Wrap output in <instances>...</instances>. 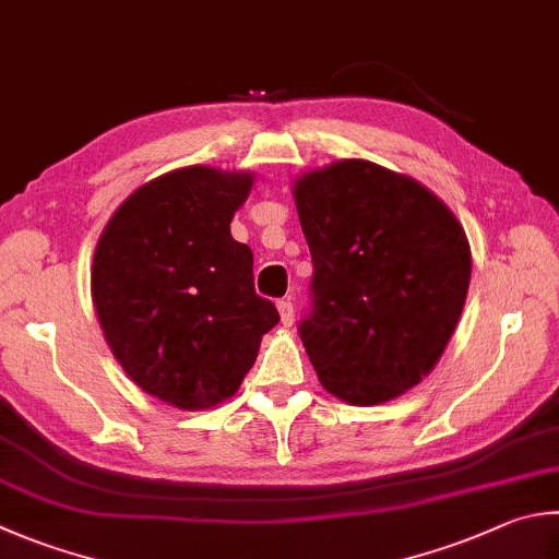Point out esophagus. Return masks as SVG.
<instances>
[{
  "instance_id": "esophagus-1",
  "label": "esophagus",
  "mask_w": 559,
  "mask_h": 559,
  "mask_svg": "<svg viewBox=\"0 0 559 559\" xmlns=\"http://www.w3.org/2000/svg\"><path fill=\"white\" fill-rule=\"evenodd\" d=\"M278 312H281V322H283V328H290V324L296 322V310H293V302H290V298H283V300H278Z\"/></svg>"
}]
</instances>
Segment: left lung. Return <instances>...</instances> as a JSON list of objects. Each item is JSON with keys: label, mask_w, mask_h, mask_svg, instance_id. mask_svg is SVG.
<instances>
[{"label": "left lung", "mask_w": 559, "mask_h": 559, "mask_svg": "<svg viewBox=\"0 0 559 559\" xmlns=\"http://www.w3.org/2000/svg\"><path fill=\"white\" fill-rule=\"evenodd\" d=\"M312 257L298 334L332 395L399 399L435 369L460 322L469 241L444 202L408 176L347 158L293 186Z\"/></svg>", "instance_id": "left-lung-1"}]
</instances>
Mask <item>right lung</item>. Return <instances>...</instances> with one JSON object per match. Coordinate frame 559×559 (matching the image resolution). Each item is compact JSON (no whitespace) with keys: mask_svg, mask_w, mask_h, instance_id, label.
Returning a JSON list of instances; mask_svg holds the SVG:
<instances>
[{"mask_svg":"<svg viewBox=\"0 0 559 559\" xmlns=\"http://www.w3.org/2000/svg\"><path fill=\"white\" fill-rule=\"evenodd\" d=\"M251 174L188 166L131 192L93 259L105 340L139 389L182 411L237 393L278 310L253 290V253L231 237Z\"/></svg>","mask_w":559,"mask_h":559,"instance_id":"right-lung-1","label":"right lung"}]
</instances>
